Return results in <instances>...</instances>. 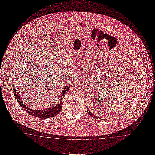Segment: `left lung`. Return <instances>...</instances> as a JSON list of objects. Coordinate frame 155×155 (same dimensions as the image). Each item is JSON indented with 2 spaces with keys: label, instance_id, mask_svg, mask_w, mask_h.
<instances>
[{
  "label": "left lung",
  "instance_id": "8db88e82",
  "mask_svg": "<svg viewBox=\"0 0 155 155\" xmlns=\"http://www.w3.org/2000/svg\"><path fill=\"white\" fill-rule=\"evenodd\" d=\"M86 108H87V112H88V113L91 116V117H94V118H96V119H101V120H104V119H102V118H100V117H96V116H95V115H94L93 113H91V112H90V110H89V109L88 108V107H86Z\"/></svg>",
  "mask_w": 155,
  "mask_h": 155
}]
</instances>
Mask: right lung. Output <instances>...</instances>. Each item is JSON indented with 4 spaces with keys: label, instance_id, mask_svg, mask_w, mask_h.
<instances>
[{
    "label": "right lung",
    "instance_id": "right-lung-1",
    "mask_svg": "<svg viewBox=\"0 0 155 155\" xmlns=\"http://www.w3.org/2000/svg\"><path fill=\"white\" fill-rule=\"evenodd\" d=\"M13 88H14V93L15 95L16 99L18 102V103L20 104L21 107L23 108L28 114L37 117L46 119V118H49V117H52L56 116L60 112H61L62 107V97L68 92L69 89L70 88V87L69 86H64L61 94L60 101L57 105L51 107L50 108L43 109V110H36V109H33L32 108H29L22 101V100L18 95V91L16 89L14 84H13Z\"/></svg>",
    "mask_w": 155,
    "mask_h": 155
}]
</instances>
